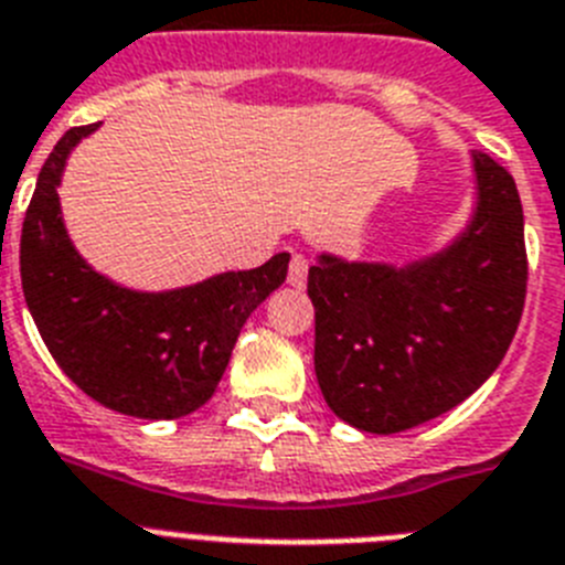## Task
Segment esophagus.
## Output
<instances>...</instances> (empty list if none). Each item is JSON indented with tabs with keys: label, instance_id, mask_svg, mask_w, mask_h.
<instances>
[{
	"label": "esophagus",
	"instance_id": "34e87169",
	"mask_svg": "<svg viewBox=\"0 0 565 565\" xmlns=\"http://www.w3.org/2000/svg\"><path fill=\"white\" fill-rule=\"evenodd\" d=\"M287 281L289 287H296V289H303V284H307V258H303L301 253H292V258H289Z\"/></svg>",
	"mask_w": 565,
	"mask_h": 565
}]
</instances>
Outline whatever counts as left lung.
<instances>
[{
	"instance_id": "1",
	"label": "left lung",
	"mask_w": 565,
	"mask_h": 565,
	"mask_svg": "<svg viewBox=\"0 0 565 565\" xmlns=\"http://www.w3.org/2000/svg\"><path fill=\"white\" fill-rule=\"evenodd\" d=\"M472 222L420 262L318 255L316 375L323 401L355 429L392 435L455 409L507 355L526 301L523 207L514 179L472 153Z\"/></svg>"
}]
</instances>
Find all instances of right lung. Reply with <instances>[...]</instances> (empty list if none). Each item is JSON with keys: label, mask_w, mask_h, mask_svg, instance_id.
<instances>
[{"label": "right lung", "mask_w": 565, "mask_h": 565, "mask_svg": "<svg viewBox=\"0 0 565 565\" xmlns=\"http://www.w3.org/2000/svg\"><path fill=\"white\" fill-rule=\"evenodd\" d=\"M96 127L67 130L39 173L19 244L24 301L53 361L85 395L121 415L173 420L213 398L244 321L287 278L289 253L167 292L96 273L67 238L56 193L67 156Z\"/></svg>", "instance_id": "1"}]
</instances>
